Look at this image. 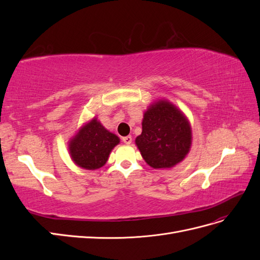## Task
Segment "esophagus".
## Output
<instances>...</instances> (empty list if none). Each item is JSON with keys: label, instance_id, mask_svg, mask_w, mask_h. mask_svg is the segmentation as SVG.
I'll use <instances>...</instances> for the list:
<instances>
[{"label": "esophagus", "instance_id": "esophagus-1", "mask_svg": "<svg viewBox=\"0 0 260 260\" xmlns=\"http://www.w3.org/2000/svg\"><path fill=\"white\" fill-rule=\"evenodd\" d=\"M122 142H123L124 144H127V145L131 144V142H132V137H131V136H127V137L122 138Z\"/></svg>", "mask_w": 260, "mask_h": 260}]
</instances>
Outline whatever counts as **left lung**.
<instances>
[{
	"label": "left lung",
	"mask_w": 260,
	"mask_h": 260,
	"mask_svg": "<svg viewBox=\"0 0 260 260\" xmlns=\"http://www.w3.org/2000/svg\"><path fill=\"white\" fill-rule=\"evenodd\" d=\"M136 144L145 162L154 169H169L182 161L192 145L187 117L168 100H157L144 112L142 133Z\"/></svg>",
	"instance_id": "left-lung-1"
}]
</instances>
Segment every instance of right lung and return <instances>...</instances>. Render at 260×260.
Here are the masks:
<instances>
[{
	"instance_id": "obj_1",
	"label": "right lung",
	"mask_w": 260,
	"mask_h": 260,
	"mask_svg": "<svg viewBox=\"0 0 260 260\" xmlns=\"http://www.w3.org/2000/svg\"><path fill=\"white\" fill-rule=\"evenodd\" d=\"M119 142L120 139L94 117L69 140L68 151L78 167L95 170L104 166L113 148Z\"/></svg>"
}]
</instances>
